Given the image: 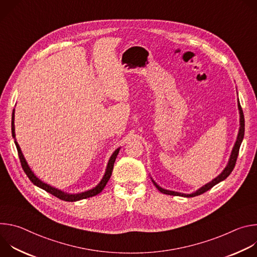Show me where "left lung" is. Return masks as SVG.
Wrapping results in <instances>:
<instances>
[{
  "instance_id": "left-lung-1",
  "label": "left lung",
  "mask_w": 257,
  "mask_h": 257,
  "mask_svg": "<svg viewBox=\"0 0 257 257\" xmlns=\"http://www.w3.org/2000/svg\"><path fill=\"white\" fill-rule=\"evenodd\" d=\"M238 108H239V113H240V129H239V133H238V136H237V140H236V143L234 145L233 148V151H232V154H231V157H230V160H229V163L227 165V167L225 168V170L219 174L216 178H214L211 182L207 183V184H205L204 186H202L201 188H199L197 191L191 193V194H184V193H180V192H175V191H170V190H166V189H163L162 187H160L157 183L153 180L154 184L156 185V187L164 194H168V195H174V196H184V197H194V196H197V195H200L204 192H206L207 190H209L210 188H212L214 185H216L217 183L224 181L231 173L232 171L234 170V167L236 165V161H237V158H238V155H239V150H240V145L242 143V140H243V137H244V131H245V121H244V115H243V111H242V107L240 105V102H239V99H238Z\"/></svg>"
}]
</instances>
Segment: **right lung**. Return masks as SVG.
I'll return each mask as SVG.
<instances>
[{"label":"right lung","mask_w":257,"mask_h":257,"mask_svg":"<svg viewBox=\"0 0 257 257\" xmlns=\"http://www.w3.org/2000/svg\"><path fill=\"white\" fill-rule=\"evenodd\" d=\"M12 136L15 138V127H14V111H13V114H12ZM15 144H16V148H17V152H18V156H19V159H20V163H21V166H22V169L23 171L25 172V174L27 175V177L29 178V180L33 183V184L35 186H38L44 190H46L47 192L51 193L52 195L56 196L57 198L59 199H62V200H65V201H77V200H80V199H85V198H88V197H92L94 195H97L98 193H100L102 191V189L104 188V186L106 185L107 181L109 180V178H111L112 176V172H113V168H114V163L116 161V158L119 154V151L120 149H117L114 154L112 155V157L109 158V161L107 163V166H106V170H105V173H104V176L103 178L101 179V181L98 183V185L95 186L94 188L90 189V190H87L85 192H81V193H78V194H68V193H65L59 189H56L48 184H46V183H44L43 181H41L38 177H36L32 171L30 170V168L28 167L23 155H22V152L20 150V146L19 144L16 142L15 140Z\"/></svg>","instance_id":"add662e5"}]
</instances>
